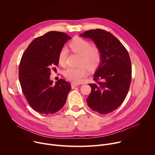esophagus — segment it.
Returning <instances> with one entry per match:
<instances>
[{
	"label": "esophagus",
	"mask_w": 155,
	"mask_h": 155,
	"mask_svg": "<svg viewBox=\"0 0 155 155\" xmlns=\"http://www.w3.org/2000/svg\"><path fill=\"white\" fill-rule=\"evenodd\" d=\"M79 85H80L79 83H71V85H72V88H75V87L78 86Z\"/></svg>",
	"instance_id": "34e87169"
}]
</instances>
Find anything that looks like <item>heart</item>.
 <instances>
[{
	"label": "heart",
	"mask_w": 155,
	"mask_h": 155,
	"mask_svg": "<svg viewBox=\"0 0 155 155\" xmlns=\"http://www.w3.org/2000/svg\"><path fill=\"white\" fill-rule=\"evenodd\" d=\"M68 46L72 52L80 55V64L81 65L74 67H68L64 70L65 77L73 82H80L87 74V68L94 70L99 67L101 61V52L96 46H91L90 42L76 36L70 42ZM67 57V51L63 48L59 55V62L65 65Z\"/></svg>",
	"instance_id": "obj_1"
}]
</instances>
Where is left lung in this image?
<instances>
[{"instance_id": "8db88e82", "label": "left lung", "mask_w": 155, "mask_h": 155, "mask_svg": "<svg viewBox=\"0 0 155 155\" xmlns=\"http://www.w3.org/2000/svg\"><path fill=\"white\" fill-rule=\"evenodd\" d=\"M80 36L91 38L101 52V61L94 75L95 83L87 97L88 106L101 114L117 109L124 102L132 80V65L127 50L113 35L104 30L86 31Z\"/></svg>"}]
</instances>
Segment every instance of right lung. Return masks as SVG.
<instances>
[{
  "label": "right lung",
  "mask_w": 155,
  "mask_h": 155,
  "mask_svg": "<svg viewBox=\"0 0 155 155\" xmlns=\"http://www.w3.org/2000/svg\"><path fill=\"white\" fill-rule=\"evenodd\" d=\"M69 36L49 31L36 38L24 52L19 65V80L29 105L41 114H52L65 104L70 84L60 78L55 85L51 71L59 64V55Z\"/></svg>",
  "instance_id": "1"
}]
</instances>
